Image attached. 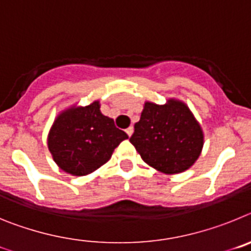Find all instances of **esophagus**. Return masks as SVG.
Wrapping results in <instances>:
<instances>
[{"label": "esophagus", "mask_w": 251, "mask_h": 251, "mask_svg": "<svg viewBox=\"0 0 251 251\" xmlns=\"http://www.w3.org/2000/svg\"><path fill=\"white\" fill-rule=\"evenodd\" d=\"M133 132H134V128H133V127H129V128H127V129H126V133L128 134V137L132 136Z\"/></svg>", "instance_id": "obj_1"}]
</instances>
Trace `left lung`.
Here are the masks:
<instances>
[{
  "instance_id": "obj_1",
  "label": "left lung",
  "mask_w": 251,
  "mask_h": 251,
  "mask_svg": "<svg viewBox=\"0 0 251 251\" xmlns=\"http://www.w3.org/2000/svg\"><path fill=\"white\" fill-rule=\"evenodd\" d=\"M130 143L150 167L177 175L194 166L202 152L201 124L185 101L168 98L165 104L145 101Z\"/></svg>"
}]
</instances>
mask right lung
<instances>
[{"label": "right lung", "instance_id": "obj_1", "mask_svg": "<svg viewBox=\"0 0 251 251\" xmlns=\"http://www.w3.org/2000/svg\"><path fill=\"white\" fill-rule=\"evenodd\" d=\"M128 136L101 114L100 101L77 103L60 110L48 134V148L57 167L72 176H86L106 163Z\"/></svg>", "mask_w": 251, "mask_h": 251}]
</instances>
